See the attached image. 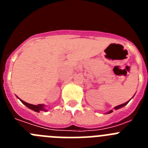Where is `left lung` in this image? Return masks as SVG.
<instances>
[{
	"mask_svg": "<svg viewBox=\"0 0 148 148\" xmlns=\"http://www.w3.org/2000/svg\"><path fill=\"white\" fill-rule=\"evenodd\" d=\"M129 101H128L127 102L125 103V104H120V105L116 106V107H115V109H116V110H118V109H119V108H122V107H124V106H125V105H126V104H127V103L129 102ZM112 112H113V110H110V111H109V112H108V113H112Z\"/></svg>",
	"mask_w": 148,
	"mask_h": 148,
	"instance_id": "8db88e82",
	"label": "left lung"
}]
</instances>
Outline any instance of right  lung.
<instances>
[{"mask_svg":"<svg viewBox=\"0 0 148 148\" xmlns=\"http://www.w3.org/2000/svg\"><path fill=\"white\" fill-rule=\"evenodd\" d=\"M21 101L23 103L24 105H26L27 108H29V109L35 111V112H38L39 113L40 111H47V110L44 109V107L43 104H37V105H34V104H29V103L25 102V101H23V100L20 99Z\"/></svg>","mask_w":148,"mask_h":148,"instance_id":"obj_1","label":"right lung"}]
</instances>
